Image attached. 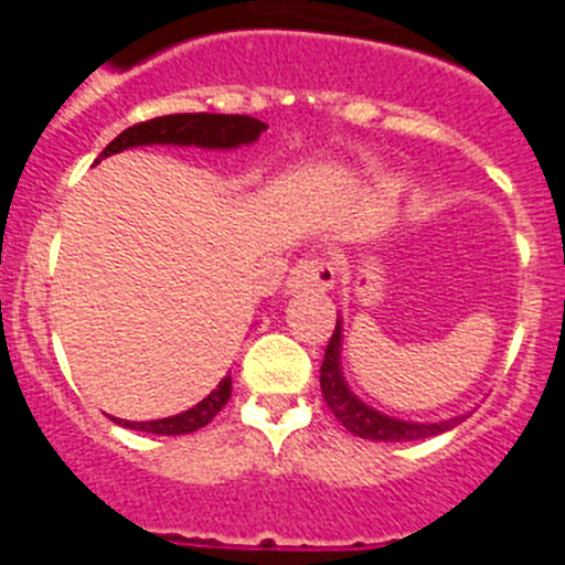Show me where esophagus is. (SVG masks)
I'll use <instances>...</instances> for the list:
<instances>
[{"mask_svg": "<svg viewBox=\"0 0 565 565\" xmlns=\"http://www.w3.org/2000/svg\"><path fill=\"white\" fill-rule=\"evenodd\" d=\"M337 282V266L326 257H306L288 274V291H328Z\"/></svg>", "mask_w": 565, "mask_h": 565, "instance_id": "obj_1", "label": "esophagus"}]
</instances>
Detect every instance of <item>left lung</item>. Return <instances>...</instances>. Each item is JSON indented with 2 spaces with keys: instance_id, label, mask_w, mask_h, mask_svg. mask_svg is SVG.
<instances>
[{
  "instance_id": "1",
  "label": "left lung",
  "mask_w": 565,
  "mask_h": 565,
  "mask_svg": "<svg viewBox=\"0 0 565 565\" xmlns=\"http://www.w3.org/2000/svg\"><path fill=\"white\" fill-rule=\"evenodd\" d=\"M319 387H322L326 404L331 407L333 416L342 422L344 430H351L359 438H371V441H422V438L452 430L456 424L463 422V416L447 418V422L438 424L402 422V418H391L373 411L362 398L353 396V391L342 376V322L339 319L337 331H333L331 342L326 348L322 367H319Z\"/></svg>"
}]
</instances>
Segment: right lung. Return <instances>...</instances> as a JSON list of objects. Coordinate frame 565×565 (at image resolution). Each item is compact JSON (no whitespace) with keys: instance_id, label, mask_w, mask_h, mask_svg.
I'll use <instances>...</instances> for the list:
<instances>
[{"instance_id":"1","label":"right lung","mask_w":565,"mask_h":565,"mask_svg":"<svg viewBox=\"0 0 565 565\" xmlns=\"http://www.w3.org/2000/svg\"><path fill=\"white\" fill-rule=\"evenodd\" d=\"M266 129V124L252 118V115H217V113H178V115H161L152 121H141L135 127L124 129L115 141L107 143L98 161L109 158L115 152L132 147H149V143H174V147H203V149H234L243 143H254L259 132ZM96 161V163H98ZM232 396V376H223V382L209 393L203 402H198L189 411L178 413V416L158 418V422H121L113 418L115 424L129 427V430L152 433V436H183V433H194L206 427L217 413L223 411V404Z\"/></svg>"}]
</instances>
